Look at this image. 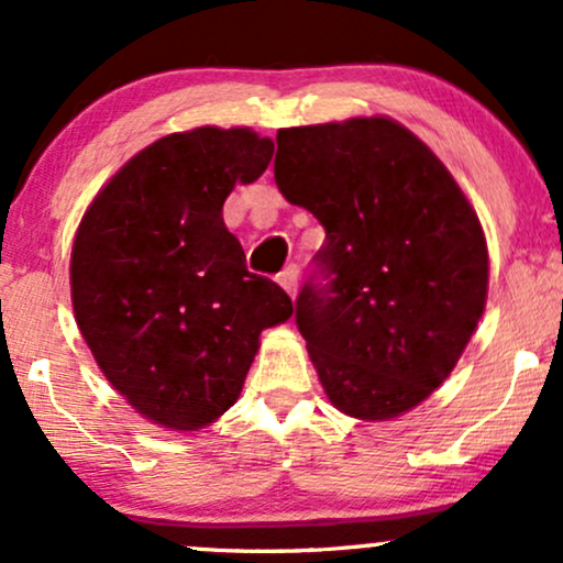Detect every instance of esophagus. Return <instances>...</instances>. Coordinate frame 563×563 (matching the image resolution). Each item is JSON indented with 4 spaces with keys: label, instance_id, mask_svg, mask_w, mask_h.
Masks as SVG:
<instances>
[{
    "label": "esophagus",
    "instance_id": "34e87169",
    "mask_svg": "<svg viewBox=\"0 0 563 563\" xmlns=\"http://www.w3.org/2000/svg\"><path fill=\"white\" fill-rule=\"evenodd\" d=\"M277 283L286 288L290 299H296V290H299V267H296V264H288V267L277 275Z\"/></svg>",
    "mask_w": 563,
    "mask_h": 563
}]
</instances>
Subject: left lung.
<instances>
[{
  "instance_id": "left-lung-1",
  "label": "left lung",
  "mask_w": 563,
  "mask_h": 563,
  "mask_svg": "<svg viewBox=\"0 0 563 563\" xmlns=\"http://www.w3.org/2000/svg\"><path fill=\"white\" fill-rule=\"evenodd\" d=\"M275 183L325 228L296 325L328 399L360 421L421 405L461 360L487 301L474 206L386 115L280 129Z\"/></svg>"
}]
</instances>
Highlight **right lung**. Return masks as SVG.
Instances as JSON below:
<instances>
[{
    "mask_svg": "<svg viewBox=\"0 0 563 563\" xmlns=\"http://www.w3.org/2000/svg\"><path fill=\"white\" fill-rule=\"evenodd\" d=\"M273 140L245 126L166 134L89 203L70 251L79 331L111 386L172 431L214 423L243 389L260 333L294 314L245 269L222 206L260 179Z\"/></svg>",
    "mask_w": 563,
    "mask_h": 563,
    "instance_id": "right-lung-1",
    "label": "right lung"
}]
</instances>
